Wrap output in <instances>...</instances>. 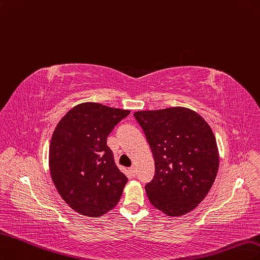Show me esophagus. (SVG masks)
<instances>
[{"label": "esophagus", "instance_id": "obj_1", "mask_svg": "<svg viewBox=\"0 0 260 260\" xmlns=\"http://www.w3.org/2000/svg\"><path fill=\"white\" fill-rule=\"evenodd\" d=\"M129 174L133 176V177H135L136 176V169L134 166H132V167H129Z\"/></svg>", "mask_w": 260, "mask_h": 260}]
</instances>
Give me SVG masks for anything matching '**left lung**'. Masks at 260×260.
I'll return each instance as SVG.
<instances>
[{"label":"left lung","mask_w":260,"mask_h":260,"mask_svg":"<svg viewBox=\"0 0 260 260\" xmlns=\"http://www.w3.org/2000/svg\"><path fill=\"white\" fill-rule=\"evenodd\" d=\"M145 133L155 172L146 183L148 199L169 216L189 213L212 188L219 155L212 128L182 107L134 113Z\"/></svg>","instance_id":"1"}]
</instances>
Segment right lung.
<instances>
[{"instance_id":"right-lung-1","label":"right lung","mask_w":260,"mask_h":260,"mask_svg":"<svg viewBox=\"0 0 260 260\" xmlns=\"http://www.w3.org/2000/svg\"><path fill=\"white\" fill-rule=\"evenodd\" d=\"M129 113L85 103L72 108L57 124L49 170L57 191L75 212L98 217L120 201L128 179L116 167L107 137Z\"/></svg>"}]
</instances>
